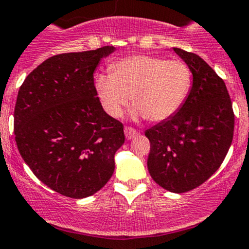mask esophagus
Listing matches in <instances>:
<instances>
[{
  "label": "esophagus",
  "mask_w": 249,
  "mask_h": 249,
  "mask_svg": "<svg viewBox=\"0 0 249 249\" xmlns=\"http://www.w3.org/2000/svg\"><path fill=\"white\" fill-rule=\"evenodd\" d=\"M124 132H125V137H126V140H132V138H135L136 136L138 135L137 130H135L133 127H130V126L125 127Z\"/></svg>",
  "instance_id": "34e87169"
}]
</instances>
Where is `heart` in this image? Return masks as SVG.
<instances>
[{"label":"heart","mask_w":249,"mask_h":249,"mask_svg":"<svg viewBox=\"0 0 249 249\" xmlns=\"http://www.w3.org/2000/svg\"><path fill=\"white\" fill-rule=\"evenodd\" d=\"M191 70L181 61L135 54L109 65V74L95 77V90L105 112L118 118L131 96L132 118L162 122L179 111L191 89Z\"/></svg>","instance_id":"obj_1"}]
</instances>
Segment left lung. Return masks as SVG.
Returning <instances> with one entry per match:
<instances>
[{
  "mask_svg": "<svg viewBox=\"0 0 249 249\" xmlns=\"http://www.w3.org/2000/svg\"><path fill=\"white\" fill-rule=\"evenodd\" d=\"M192 72V87L179 111L145 131L148 169L164 190L182 193L205 182L232 142L234 112L226 83L198 54L173 48Z\"/></svg>",
  "mask_w": 249,
  "mask_h": 249,
  "instance_id": "obj_1",
  "label": "left lung"
}]
</instances>
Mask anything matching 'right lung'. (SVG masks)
Listing matches in <instances>:
<instances>
[{"mask_svg":"<svg viewBox=\"0 0 249 249\" xmlns=\"http://www.w3.org/2000/svg\"><path fill=\"white\" fill-rule=\"evenodd\" d=\"M114 46L50 57L23 81L14 111L18 149L51 190L81 199L101 190L114 172L124 126L104 111L94 71Z\"/></svg>","mask_w":249,"mask_h":249,"instance_id":"right-lung-1","label":"right lung"}]
</instances>
